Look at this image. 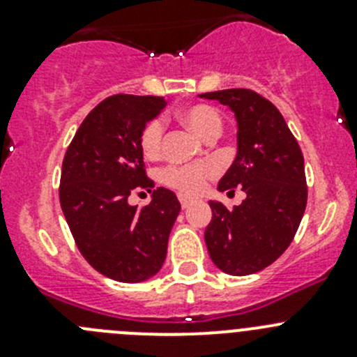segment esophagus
Wrapping results in <instances>:
<instances>
[{
    "label": "esophagus",
    "instance_id": "34e87169",
    "mask_svg": "<svg viewBox=\"0 0 357 357\" xmlns=\"http://www.w3.org/2000/svg\"><path fill=\"white\" fill-rule=\"evenodd\" d=\"M178 200H181L182 209H188V207L191 206V202H193L189 197H185V195H178Z\"/></svg>",
    "mask_w": 357,
    "mask_h": 357
}]
</instances>
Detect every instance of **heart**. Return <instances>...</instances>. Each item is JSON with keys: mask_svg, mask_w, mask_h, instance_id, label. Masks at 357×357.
Listing matches in <instances>:
<instances>
[{"mask_svg": "<svg viewBox=\"0 0 357 357\" xmlns=\"http://www.w3.org/2000/svg\"><path fill=\"white\" fill-rule=\"evenodd\" d=\"M178 119L184 123L189 130L200 135L202 139H216L222 134L223 119L222 114L211 105H189L178 112ZM164 141V123L160 119H151L144 125L141 132V151L148 159H155L162 150ZM216 168L211 162L193 164V166H168L160 173V181L169 188L178 189L181 193L197 195L200 193L207 178L214 175Z\"/></svg>", "mask_w": 357, "mask_h": 357, "instance_id": "b5f03b06", "label": "heart"}]
</instances>
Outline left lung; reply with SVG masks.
Segmentation results:
<instances>
[{
    "label": "left lung",
    "mask_w": 357,
    "mask_h": 357,
    "mask_svg": "<svg viewBox=\"0 0 357 357\" xmlns=\"http://www.w3.org/2000/svg\"><path fill=\"white\" fill-rule=\"evenodd\" d=\"M200 98L227 105L238 121V153L218 189L247 193L232 211L209 202L207 250L222 272L250 275L279 259L295 238L307 204L304 155L279 109L261 94L225 89Z\"/></svg>",
    "instance_id": "left-lung-1"
}]
</instances>
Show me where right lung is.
Wrapping results in <instances>:
<instances>
[{"instance_id": "add662e5", "label": "right lung", "mask_w": 357, "mask_h": 357, "mask_svg": "<svg viewBox=\"0 0 357 357\" xmlns=\"http://www.w3.org/2000/svg\"><path fill=\"white\" fill-rule=\"evenodd\" d=\"M166 102L160 96L114 94L82 121L64 155L62 213L91 266L119 282H143L162 268L181 204L146 176L141 132ZM135 188L153 190L148 206L128 204Z\"/></svg>"}]
</instances>
